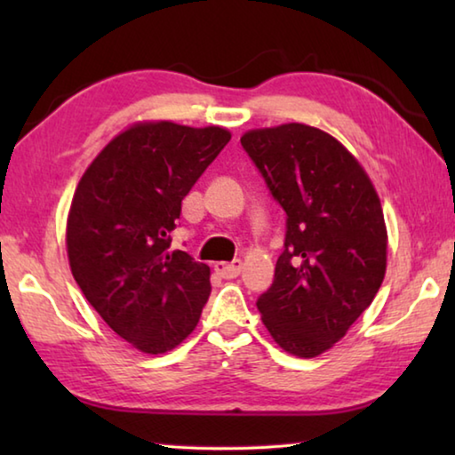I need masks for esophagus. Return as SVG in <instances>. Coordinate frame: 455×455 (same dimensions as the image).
I'll list each match as a JSON object with an SVG mask.
<instances>
[{
	"instance_id": "1",
	"label": "esophagus",
	"mask_w": 455,
	"mask_h": 455,
	"mask_svg": "<svg viewBox=\"0 0 455 455\" xmlns=\"http://www.w3.org/2000/svg\"><path fill=\"white\" fill-rule=\"evenodd\" d=\"M243 271V260H233V263H222V260H219V263H214V273H217L219 276H222V279H235V276L241 275Z\"/></svg>"
}]
</instances>
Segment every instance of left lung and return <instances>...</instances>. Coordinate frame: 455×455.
<instances>
[{"instance_id": "1", "label": "left lung", "mask_w": 455, "mask_h": 455, "mask_svg": "<svg viewBox=\"0 0 455 455\" xmlns=\"http://www.w3.org/2000/svg\"><path fill=\"white\" fill-rule=\"evenodd\" d=\"M241 144L287 212L275 281L257 301L260 319L281 349L317 357L345 337L383 283L379 195L359 160L315 126L255 128Z\"/></svg>"}]
</instances>
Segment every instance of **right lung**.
<instances>
[{
    "label": "right lung",
    "mask_w": 455,
    "mask_h": 455,
    "mask_svg": "<svg viewBox=\"0 0 455 455\" xmlns=\"http://www.w3.org/2000/svg\"><path fill=\"white\" fill-rule=\"evenodd\" d=\"M230 140L222 126L144 120L82 174L66 222L68 260L114 333L158 355L180 345L211 295V268L168 251L182 198Z\"/></svg>",
    "instance_id": "add662e5"
}]
</instances>
